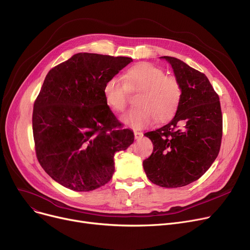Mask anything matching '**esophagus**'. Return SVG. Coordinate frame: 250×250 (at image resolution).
<instances>
[{
  "label": "esophagus",
  "instance_id": "obj_1",
  "mask_svg": "<svg viewBox=\"0 0 250 250\" xmlns=\"http://www.w3.org/2000/svg\"><path fill=\"white\" fill-rule=\"evenodd\" d=\"M134 134H135V139H136V140H140V139H142L143 136H144L142 132H134Z\"/></svg>",
  "mask_w": 250,
  "mask_h": 250
}]
</instances>
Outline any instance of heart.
<instances>
[{
	"mask_svg": "<svg viewBox=\"0 0 250 250\" xmlns=\"http://www.w3.org/2000/svg\"><path fill=\"white\" fill-rule=\"evenodd\" d=\"M126 83L113 76L104 83L102 93L108 107L122 112L128 101V90H141L136 98L137 106L129 109L123 122L128 126L141 129L154 124L171 120L179 109L182 89L177 79L167 76L166 72L150 62H140L130 67L126 73Z\"/></svg>",
	"mask_w": 250,
	"mask_h": 250,
	"instance_id": "obj_1",
	"label": "heart"
}]
</instances>
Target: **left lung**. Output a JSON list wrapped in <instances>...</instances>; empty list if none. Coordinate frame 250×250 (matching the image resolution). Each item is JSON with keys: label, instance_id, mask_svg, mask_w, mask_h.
Here are the masks:
<instances>
[{"label": "left lung", "instance_id": "8db88e82", "mask_svg": "<svg viewBox=\"0 0 250 250\" xmlns=\"http://www.w3.org/2000/svg\"><path fill=\"white\" fill-rule=\"evenodd\" d=\"M162 58L171 64L182 98L171 122L145 134L154 148L143 166L155 185L181 188L198 180L217 158L223 117L219 95L205 74L176 58Z\"/></svg>", "mask_w": 250, "mask_h": 250}]
</instances>
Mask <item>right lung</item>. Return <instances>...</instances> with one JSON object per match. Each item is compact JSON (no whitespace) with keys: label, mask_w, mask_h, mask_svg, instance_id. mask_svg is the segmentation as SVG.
Wrapping results in <instances>:
<instances>
[{"label":"right lung","mask_w":250,"mask_h":250,"mask_svg":"<svg viewBox=\"0 0 250 250\" xmlns=\"http://www.w3.org/2000/svg\"><path fill=\"white\" fill-rule=\"evenodd\" d=\"M133 60L80 52L46 75L34 101L35 153L44 171L64 188L94 190L114 172L113 157L134 142L104 100L102 88Z\"/></svg>","instance_id":"obj_1"}]
</instances>
